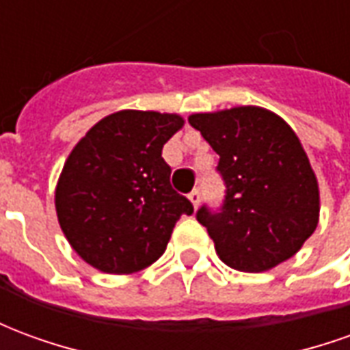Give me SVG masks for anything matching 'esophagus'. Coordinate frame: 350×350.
Returning a JSON list of instances; mask_svg holds the SVG:
<instances>
[{
	"instance_id": "obj_1",
	"label": "esophagus",
	"mask_w": 350,
	"mask_h": 350,
	"mask_svg": "<svg viewBox=\"0 0 350 350\" xmlns=\"http://www.w3.org/2000/svg\"><path fill=\"white\" fill-rule=\"evenodd\" d=\"M187 198L191 200V204H193V208H198V204H200V193H198V189L191 191L189 195H187Z\"/></svg>"
}]
</instances>
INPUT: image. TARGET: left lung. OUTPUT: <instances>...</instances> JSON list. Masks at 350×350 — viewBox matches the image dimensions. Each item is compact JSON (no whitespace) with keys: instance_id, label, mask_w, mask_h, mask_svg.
Returning a JSON list of instances; mask_svg holds the SVG:
<instances>
[{"instance_id":"1","label":"left lung","mask_w":350,"mask_h":350,"mask_svg":"<svg viewBox=\"0 0 350 350\" xmlns=\"http://www.w3.org/2000/svg\"><path fill=\"white\" fill-rule=\"evenodd\" d=\"M189 123L219 155L227 185L219 213L204 206L197 219L215 253L240 271H266L294 257L315 232L319 182L291 125L262 107L191 114Z\"/></svg>"}]
</instances>
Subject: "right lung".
<instances>
[{"mask_svg": "<svg viewBox=\"0 0 350 350\" xmlns=\"http://www.w3.org/2000/svg\"><path fill=\"white\" fill-rule=\"evenodd\" d=\"M180 114L120 110L93 125L65 159L56 213L67 242L105 273H135L165 253L176 221L193 204L170 185L163 146Z\"/></svg>", "mask_w": 350, "mask_h": 350, "instance_id": "add662e5", "label": "right lung"}]
</instances>
